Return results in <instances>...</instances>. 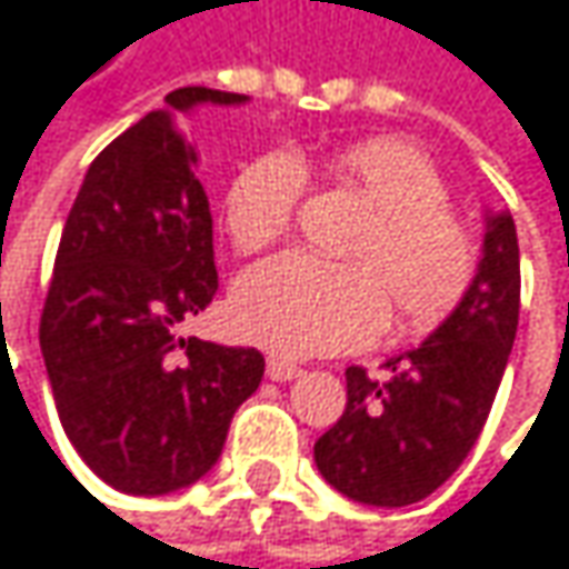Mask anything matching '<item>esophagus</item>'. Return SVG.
I'll list each match as a JSON object with an SVG mask.
<instances>
[{"label":"esophagus","mask_w":569,"mask_h":569,"mask_svg":"<svg viewBox=\"0 0 569 569\" xmlns=\"http://www.w3.org/2000/svg\"><path fill=\"white\" fill-rule=\"evenodd\" d=\"M296 375H299V365L286 361L280 355H270V358H267V378H270V381H292Z\"/></svg>","instance_id":"1"}]
</instances>
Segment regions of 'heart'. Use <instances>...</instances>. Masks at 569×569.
<instances>
[{
	"label": "heart",
	"instance_id": "b5f03b06",
	"mask_svg": "<svg viewBox=\"0 0 569 569\" xmlns=\"http://www.w3.org/2000/svg\"><path fill=\"white\" fill-rule=\"evenodd\" d=\"M322 172L371 208L345 247L348 263L286 253L247 270L231 299L237 332L283 355H316L368 345L390 312L403 338L446 326L479 280L482 247L437 162L400 136H368L332 149ZM302 191L292 156L250 159L224 194L233 247L260 253L280 243Z\"/></svg>",
	"mask_w": 569,
	"mask_h": 569
}]
</instances>
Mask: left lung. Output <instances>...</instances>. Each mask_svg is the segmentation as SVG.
Wrapping results in <instances>:
<instances>
[{
    "mask_svg": "<svg viewBox=\"0 0 569 569\" xmlns=\"http://www.w3.org/2000/svg\"><path fill=\"white\" fill-rule=\"evenodd\" d=\"M521 309V253L511 214L489 218L479 280L420 348L390 358L388 381L348 368V403L316 439V466L341 495L400 508L437 491L489 420Z\"/></svg>",
    "mask_w": 569,
    "mask_h": 569,
    "instance_id": "1",
    "label": "left lung"
}]
</instances>
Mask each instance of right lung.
Here are the masks:
<instances>
[{
  "label": "right lung",
  "mask_w": 569,
  "mask_h": 569,
  "mask_svg": "<svg viewBox=\"0 0 569 569\" xmlns=\"http://www.w3.org/2000/svg\"><path fill=\"white\" fill-rule=\"evenodd\" d=\"M243 93L179 87L172 110ZM194 152L166 110L117 136L87 169L64 221L38 341L80 459L127 495L198 482L233 410L260 388L263 355L181 326L218 292L211 211Z\"/></svg>",
  "instance_id": "obj_1"
}]
</instances>
